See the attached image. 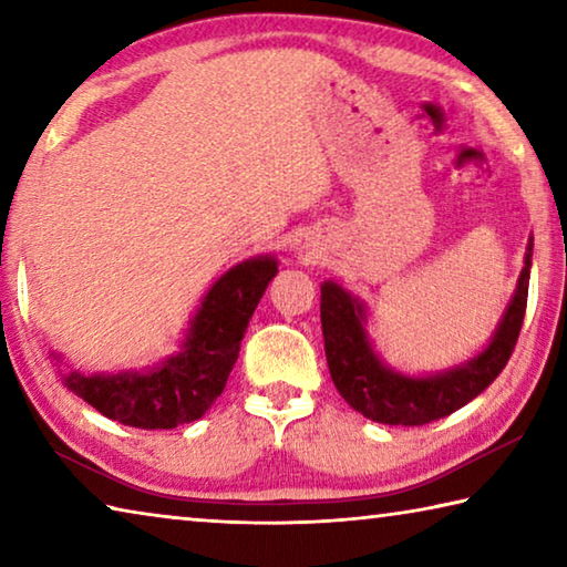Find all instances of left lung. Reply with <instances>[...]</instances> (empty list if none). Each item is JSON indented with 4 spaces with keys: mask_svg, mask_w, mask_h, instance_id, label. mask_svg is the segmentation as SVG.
I'll use <instances>...</instances> for the list:
<instances>
[{
    "mask_svg": "<svg viewBox=\"0 0 567 567\" xmlns=\"http://www.w3.org/2000/svg\"><path fill=\"white\" fill-rule=\"evenodd\" d=\"M530 265L533 237L527 239L520 277L491 342L475 358L427 375L390 368L370 340L368 305L334 280H324L320 285V320L334 388L352 410L382 425H425L467 405L511 360L525 318Z\"/></svg>",
    "mask_w": 567,
    "mask_h": 567,
    "instance_id": "obj_1",
    "label": "left lung"
}]
</instances>
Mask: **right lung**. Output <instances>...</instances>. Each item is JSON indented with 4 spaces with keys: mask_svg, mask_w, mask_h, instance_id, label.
<instances>
[{
    "mask_svg": "<svg viewBox=\"0 0 567 567\" xmlns=\"http://www.w3.org/2000/svg\"><path fill=\"white\" fill-rule=\"evenodd\" d=\"M275 275V255H257L229 267L199 300L179 350L152 368L87 375L64 370L60 352L50 350V358L64 388L104 417L142 430H172L195 422L223 395L249 318Z\"/></svg>",
    "mask_w": 567,
    "mask_h": 567,
    "instance_id": "right-lung-1",
    "label": "right lung"
}]
</instances>
